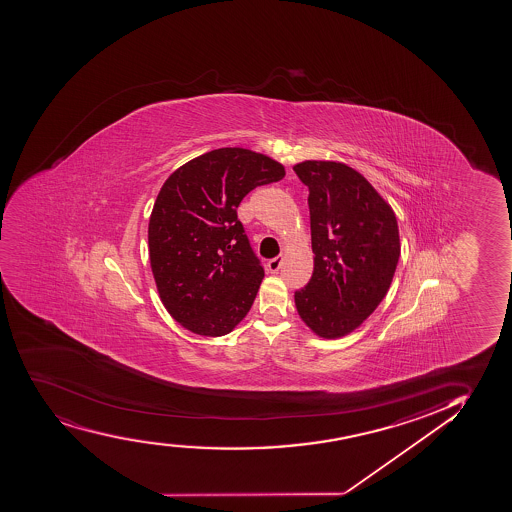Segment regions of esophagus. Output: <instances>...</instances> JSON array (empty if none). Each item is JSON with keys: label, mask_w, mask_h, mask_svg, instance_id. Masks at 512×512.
Wrapping results in <instances>:
<instances>
[{"label": "esophagus", "mask_w": 512, "mask_h": 512, "mask_svg": "<svg viewBox=\"0 0 512 512\" xmlns=\"http://www.w3.org/2000/svg\"><path fill=\"white\" fill-rule=\"evenodd\" d=\"M282 265V256H277V258L270 259V261L266 263V268H268V271H271V273H277V271L280 270V268H282Z\"/></svg>", "instance_id": "1"}]
</instances>
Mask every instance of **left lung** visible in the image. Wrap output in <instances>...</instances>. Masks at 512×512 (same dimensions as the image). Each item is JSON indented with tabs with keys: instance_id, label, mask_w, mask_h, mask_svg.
<instances>
[{
	"instance_id": "8db88e82",
	"label": "left lung",
	"mask_w": 512,
	"mask_h": 512,
	"mask_svg": "<svg viewBox=\"0 0 512 512\" xmlns=\"http://www.w3.org/2000/svg\"><path fill=\"white\" fill-rule=\"evenodd\" d=\"M309 188L314 271L295 292L302 321L318 336L359 328L388 294L400 259L393 208L362 174L340 162L294 165Z\"/></svg>"
}]
</instances>
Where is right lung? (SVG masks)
<instances>
[{"label":"right lung","instance_id":"obj_1","mask_svg":"<svg viewBox=\"0 0 512 512\" xmlns=\"http://www.w3.org/2000/svg\"><path fill=\"white\" fill-rule=\"evenodd\" d=\"M283 176L277 160L235 147L189 160L165 181L148 224V251L160 299L184 328L227 335L253 306L265 270L237 206Z\"/></svg>","mask_w":512,"mask_h":512}]
</instances>
